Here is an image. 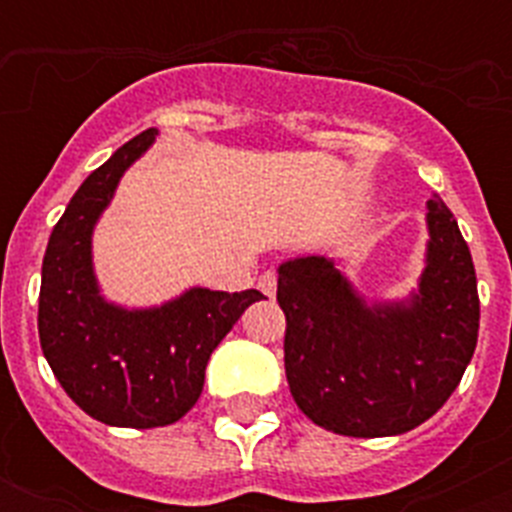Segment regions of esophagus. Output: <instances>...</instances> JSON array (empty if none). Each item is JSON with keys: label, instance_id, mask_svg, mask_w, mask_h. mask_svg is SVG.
<instances>
[{"label": "esophagus", "instance_id": "obj_1", "mask_svg": "<svg viewBox=\"0 0 512 512\" xmlns=\"http://www.w3.org/2000/svg\"><path fill=\"white\" fill-rule=\"evenodd\" d=\"M276 281H279V276L273 271H265L260 279H257V289L263 292L265 297H273L276 295Z\"/></svg>", "mask_w": 512, "mask_h": 512}]
</instances>
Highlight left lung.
<instances>
[{"instance_id":"8db88e82","label":"left lung","mask_w":512,"mask_h":512,"mask_svg":"<svg viewBox=\"0 0 512 512\" xmlns=\"http://www.w3.org/2000/svg\"><path fill=\"white\" fill-rule=\"evenodd\" d=\"M428 268L412 305L369 308L324 257L279 268L284 369L316 425L353 438L417 428L460 385L478 342L476 268L441 201H428Z\"/></svg>"}]
</instances>
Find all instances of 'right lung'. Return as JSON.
I'll return each mask as SVG.
<instances>
[{"label": "right lung", "mask_w": 512, "mask_h": 512, "mask_svg": "<svg viewBox=\"0 0 512 512\" xmlns=\"http://www.w3.org/2000/svg\"><path fill=\"white\" fill-rule=\"evenodd\" d=\"M146 130L92 172L52 228L39 289V342L71 401L116 428L172 425L204 388V369L257 289H191L154 311H122L100 300L90 263L92 225L122 172L154 140Z\"/></svg>", "instance_id": "right-lung-1"}]
</instances>
